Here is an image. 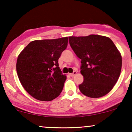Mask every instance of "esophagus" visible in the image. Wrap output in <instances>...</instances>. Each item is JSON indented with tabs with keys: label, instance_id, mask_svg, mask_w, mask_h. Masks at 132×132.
<instances>
[{
	"label": "esophagus",
	"instance_id": "esophagus-1",
	"mask_svg": "<svg viewBox=\"0 0 132 132\" xmlns=\"http://www.w3.org/2000/svg\"><path fill=\"white\" fill-rule=\"evenodd\" d=\"M76 74H77L76 71H74V72H72V73H69V75L70 76H71V77H73V76H75L76 75Z\"/></svg>",
	"mask_w": 132,
	"mask_h": 132
}]
</instances>
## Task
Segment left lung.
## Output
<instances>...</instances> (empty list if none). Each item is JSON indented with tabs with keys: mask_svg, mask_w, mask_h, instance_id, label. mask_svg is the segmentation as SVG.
Here are the masks:
<instances>
[{
	"mask_svg": "<svg viewBox=\"0 0 132 132\" xmlns=\"http://www.w3.org/2000/svg\"><path fill=\"white\" fill-rule=\"evenodd\" d=\"M72 50L81 60L84 81L80 91L91 98L108 94L118 81L122 69V56L109 37L97 35L69 37Z\"/></svg>",
	"mask_w": 132,
	"mask_h": 132,
	"instance_id": "8db88e82",
	"label": "left lung"
}]
</instances>
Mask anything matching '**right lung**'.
Listing matches in <instances>:
<instances>
[{"label":"right lung","instance_id":"1","mask_svg":"<svg viewBox=\"0 0 132 132\" xmlns=\"http://www.w3.org/2000/svg\"><path fill=\"white\" fill-rule=\"evenodd\" d=\"M68 37L30 42L19 54L16 69L23 88L42 101L59 96L66 76L59 67L58 59L68 46Z\"/></svg>","mask_w":132,"mask_h":132}]
</instances>
